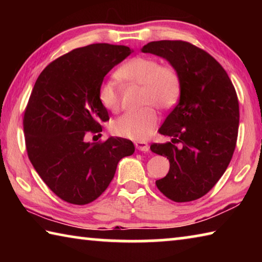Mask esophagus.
<instances>
[{
    "instance_id": "esophagus-1",
    "label": "esophagus",
    "mask_w": 262,
    "mask_h": 262,
    "mask_svg": "<svg viewBox=\"0 0 262 262\" xmlns=\"http://www.w3.org/2000/svg\"><path fill=\"white\" fill-rule=\"evenodd\" d=\"M135 147H136V149H139V150H141V151H144V152L149 150V144L145 141H136Z\"/></svg>"
}]
</instances>
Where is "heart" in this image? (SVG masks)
Here are the masks:
<instances>
[{
	"instance_id": "b5f03b06",
	"label": "heart",
	"mask_w": 262,
	"mask_h": 262,
	"mask_svg": "<svg viewBox=\"0 0 262 262\" xmlns=\"http://www.w3.org/2000/svg\"><path fill=\"white\" fill-rule=\"evenodd\" d=\"M117 77L127 84L142 85L141 105L143 108L122 114L112 122L114 135L143 141L151 135L157 125L156 110H167L179 98L181 82L173 66L161 64L152 56L139 55L126 61L117 70ZM100 104L110 112H118L121 105L120 89L113 81L101 82L98 89Z\"/></svg>"
}]
</instances>
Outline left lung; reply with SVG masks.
Instances as JSON below:
<instances>
[{
	"label": "left lung",
	"instance_id": "left-lung-1",
	"mask_svg": "<svg viewBox=\"0 0 262 262\" xmlns=\"http://www.w3.org/2000/svg\"><path fill=\"white\" fill-rule=\"evenodd\" d=\"M143 53L162 56L178 70L180 99L159 128L171 142L152 143L170 170L156 186L174 202L202 198L227 170L239 127L237 92L224 68L209 53L183 40L151 41Z\"/></svg>",
	"mask_w": 262,
	"mask_h": 262
}]
</instances>
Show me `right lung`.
I'll list each match as a JSON object with an SVG mask.
<instances>
[{
    "instance_id": "1",
    "label": "right lung",
    "mask_w": 262,
    "mask_h": 262,
    "mask_svg": "<svg viewBox=\"0 0 262 262\" xmlns=\"http://www.w3.org/2000/svg\"><path fill=\"white\" fill-rule=\"evenodd\" d=\"M130 48L92 43L52 61L31 92L23 118L30 162L50 189L72 205H88L105 192L121 158L134 154L133 142L111 136L90 143L110 120L98 89Z\"/></svg>"
}]
</instances>
